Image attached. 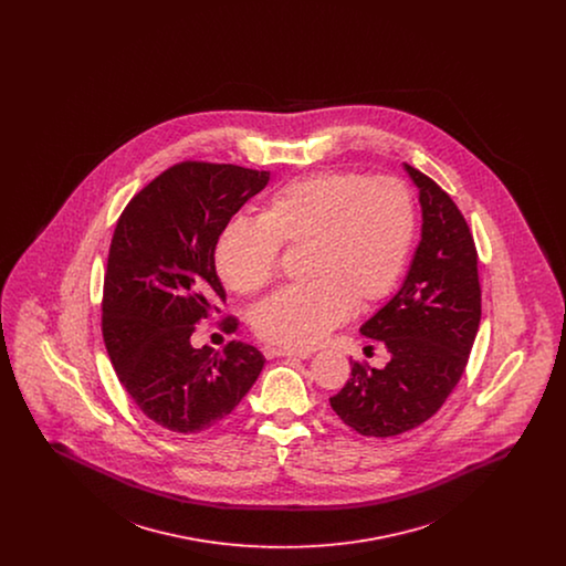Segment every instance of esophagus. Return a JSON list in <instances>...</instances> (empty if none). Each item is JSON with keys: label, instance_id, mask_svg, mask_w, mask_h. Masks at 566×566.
<instances>
[{"label": "esophagus", "instance_id": "obj_1", "mask_svg": "<svg viewBox=\"0 0 566 566\" xmlns=\"http://www.w3.org/2000/svg\"><path fill=\"white\" fill-rule=\"evenodd\" d=\"M265 358H280V356H289V358H310L312 352L286 350V348H275V346H265L263 348Z\"/></svg>", "mask_w": 566, "mask_h": 566}]
</instances>
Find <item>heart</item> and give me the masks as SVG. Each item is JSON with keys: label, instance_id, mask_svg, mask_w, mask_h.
<instances>
[{"label": "heart", "instance_id": "obj_1", "mask_svg": "<svg viewBox=\"0 0 566 566\" xmlns=\"http://www.w3.org/2000/svg\"><path fill=\"white\" fill-rule=\"evenodd\" d=\"M416 233L413 197L397 178L318 174L273 192L259 220L224 224L214 248L222 284L240 295L265 289L280 245H307L305 286L277 291L252 316L261 339L310 350L350 318L390 295Z\"/></svg>", "mask_w": 566, "mask_h": 566}]
</instances>
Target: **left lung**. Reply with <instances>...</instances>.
Listing matches in <instances>:
<instances>
[{"label": "left lung", "instance_id": "1", "mask_svg": "<svg viewBox=\"0 0 566 566\" xmlns=\"http://www.w3.org/2000/svg\"><path fill=\"white\" fill-rule=\"evenodd\" d=\"M422 210L420 243L399 293L360 326L390 352L384 369L352 363L333 411L367 437H395L432 418L454 390L482 318L478 252L450 195L403 163Z\"/></svg>", "mask_w": 566, "mask_h": 566}]
</instances>
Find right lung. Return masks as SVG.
I'll list each match as a JSON object with an SVG mask.
<instances>
[{
    "label": "right lung",
    "mask_w": 566,
    "mask_h": 566,
    "mask_svg": "<svg viewBox=\"0 0 566 566\" xmlns=\"http://www.w3.org/2000/svg\"><path fill=\"white\" fill-rule=\"evenodd\" d=\"M270 171L180 163L139 190L118 218L104 280L102 331L134 403L163 429L208 431L245 397L265 365L250 344H190L192 326L227 298L216 240ZM235 331V321L224 323Z\"/></svg>",
    "instance_id": "obj_1"
}]
</instances>
